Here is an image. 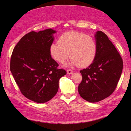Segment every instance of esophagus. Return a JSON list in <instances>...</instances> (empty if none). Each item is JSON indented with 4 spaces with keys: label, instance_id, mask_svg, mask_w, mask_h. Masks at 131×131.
I'll use <instances>...</instances> for the list:
<instances>
[{
    "label": "esophagus",
    "instance_id": "esophagus-1",
    "mask_svg": "<svg viewBox=\"0 0 131 131\" xmlns=\"http://www.w3.org/2000/svg\"><path fill=\"white\" fill-rule=\"evenodd\" d=\"M67 73L68 74H72L73 73V71H72L71 70H67Z\"/></svg>",
    "mask_w": 131,
    "mask_h": 131
}]
</instances>
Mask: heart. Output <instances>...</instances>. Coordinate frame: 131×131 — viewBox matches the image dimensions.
Listing matches in <instances>:
<instances>
[{"instance_id":"1","label":"heart","mask_w":131,"mask_h":131,"mask_svg":"<svg viewBox=\"0 0 131 131\" xmlns=\"http://www.w3.org/2000/svg\"><path fill=\"white\" fill-rule=\"evenodd\" d=\"M98 47L91 37L76 31L63 33L58 43H52L49 52L52 57L63 64L70 55L71 64L85 68L91 65L97 54Z\"/></svg>"}]
</instances>
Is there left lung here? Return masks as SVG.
Returning a JSON list of instances; mask_svg holds the SVG:
<instances>
[{
  "mask_svg": "<svg viewBox=\"0 0 131 131\" xmlns=\"http://www.w3.org/2000/svg\"><path fill=\"white\" fill-rule=\"evenodd\" d=\"M95 38L97 56L91 65L80 71L82 80L78 87L81 97L90 102L104 100L114 92L123 66L119 53L106 34L98 31Z\"/></svg>",
  "mask_w": 131,
  "mask_h": 131,
  "instance_id": "left-lung-1",
  "label": "left lung"
}]
</instances>
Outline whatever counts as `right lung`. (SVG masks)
Listing matches in <instances>:
<instances>
[{
    "instance_id": "1",
    "label": "right lung",
    "mask_w": 131,
    "mask_h": 131,
    "mask_svg": "<svg viewBox=\"0 0 131 131\" xmlns=\"http://www.w3.org/2000/svg\"><path fill=\"white\" fill-rule=\"evenodd\" d=\"M54 33L48 29L26 34L14 48L10 58V70L20 92L37 103L51 99L58 90L59 79L66 74L65 70L58 68L49 52Z\"/></svg>"
}]
</instances>
